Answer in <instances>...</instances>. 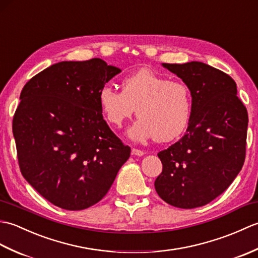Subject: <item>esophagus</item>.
<instances>
[{
  "instance_id": "obj_1",
  "label": "esophagus",
  "mask_w": 258,
  "mask_h": 258,
  "mask_svg": "<svg viewBox=\"0 0 258 258\" xmlns=\"http://www.w3.org/2000/svg\"><path fill=\"white\" fill-rule=\"evenodd\" d=\"M132 154L135 156H143L144 152L141 150H138V149H132Z\"/></svg>"
}]
</instances>
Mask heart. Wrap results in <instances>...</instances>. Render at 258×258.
Masks as SVG:
<instances>
[{
    "instance_id": "b5f03b06",
    "label": "heart",
    "mask_w": 258,
    "mask_h": 258,
    "mask_svg": "<svg viewBox=\"0 0 258 258\" xmlns=\"http://www.w3.org/2000/svg\"><path fill=\"white\" fill-rule=\"evenodd\" d=\"M123 91L104 85L98 92V104L106 122L120 127L133 116L139 119L127 131L133 141L154 138L165 143L179 138L189 124L193 96L183 81L142 69L122 81Z\"/></svg>"
}]
</instances>
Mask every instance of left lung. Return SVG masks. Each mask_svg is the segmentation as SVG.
<instances>
[{"mask_svg":"<svg viewBox=\"0 0 258 258\" xmlns=\"http://www.w3.org/2000/svg\"><path fill=\"white\" fill-rule=\"evenodd\" d=\"M189 86L193 111L186 133L157 154L163 171L158 196L179 208L204 206L221 195L243 167L248 114L235 81L202 62L163 63Z\"/></svg>","mask_w":258,"mask_h":258,"instance_id":"8db88e82","label":"left lung"}]
</instances>
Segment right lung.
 <instances>
[{
	"instance_id": "obj_1",
	"label": "right lung",
	"mask_w": 258,
	"mask_h": 258,
	"mask_svg": "<svg viewBox=\"0 0 258 258\" xmlns=\"http://www.w3.org/2000/svg\"><path fill=\"white\" fill-rule=\"evenodd\" d=\"M122 70L101 58L63 61L24 85L13 117L21 173L52 204L81 211L96 204L131 149L108 127L101 87Z\"/></svg>"
}]
</instances>
